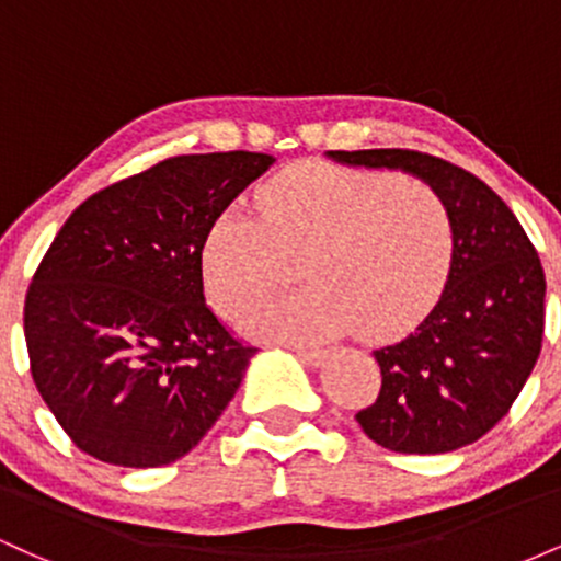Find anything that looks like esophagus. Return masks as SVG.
<instances>
[{"label": "esophagus", "instance_id": "34e87169", "mask_svg": "<svg viewBox=\"0 0 561 561\" xmlns=\"http://www.w3.org/2000/svg\"><path fill=\"white\" fill-rule=\"evenodd\" d=\"M295 356H298L306 366H313V369H317V366L324 364L327 353L324 351H313V347H295Z\"/></svg>", "mask_w": 561, "mask_h": 561}]
</instances>
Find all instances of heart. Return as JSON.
Segmentation results:
<instances>
[{
    "instance_id": "obj_1",
    "label": "heart",
    "mask_w": 561,
    "mask_h": 561,
    "mask_svg": "<svg viewBox=\"0 0 561 561\" xmlns=\"http://www.w3.org/2000/svg\"><path fill=\"white\" fill-rule=\"evenodd\" d=\"M261 224L229 210L205 234V293L242 317L298 263L300 295L263 302L240 330L276 345H317L356 327L392 340L427 317L454 261V221L416 179L300 163L259 192Z\"/></svg>"
}]
</instances>
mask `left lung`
I'll use <instances>...</instances> for the list:
<instances>
[{
  "instance_id": "obj_1",
  "label": "left lung",
  "mask_w": 561,
  "mask_h": 561,
  "mask_svg": "<svg viewBox=\"0 0 561 561\" xmlns=\"http://www.w3.org/2000/svg\"><path fill=\"white\" fill-rule=\"evenodd\" d=\"M353 169L403 171L433 186L454 221V261L435 308L401 343L375 351L377 401L356 414L377 446L448 454L480 440L525 388L543 343L540 259L485 182L414 150H330Z\"/></svg>"
}]
</instances>
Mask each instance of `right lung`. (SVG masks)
<instances>
[{
    "label": "right lung",
    "instance_id": "right-lung-1",
    "mask_svg": "<svg viewBox=\"0 0 561 561\" xmlns=\"http://www.w3.org/2000/svg\"><path fill=\"white\" fill-rule=\"evenodd\" d=\"M274 165L263 152L169 158L70 214L25 295L31 375L83 454L163 467L203 440L255 347L205 306L210 224Z\"/></svg>",
    "mask_w": 561,
    "mask_h": 561
}]
</instances>
